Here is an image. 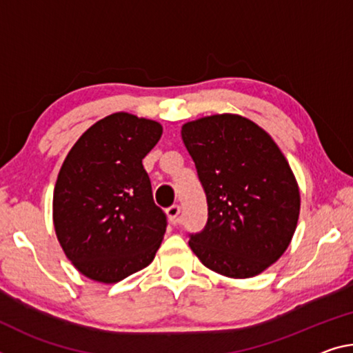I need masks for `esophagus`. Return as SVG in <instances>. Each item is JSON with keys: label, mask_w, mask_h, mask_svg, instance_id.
I'll return each instance as SVG.
<instances>
[{"label": "esophagus", "mask_w": 353, "mask_h": 353, "mask_svg": "<svg viewBox=\"0 0 353 353\" xmlns=\"http://www.w3.org/2000/svg\"><path fill=\"white\" fill-rule=\"evenodd\" d=\"M179 214H181V205H177V204L168 207L166 209V215H168V218H170V221L172 223V225H177L179 223Z\"/></svg>", "instance_id": "34e87169"}]
</instances>
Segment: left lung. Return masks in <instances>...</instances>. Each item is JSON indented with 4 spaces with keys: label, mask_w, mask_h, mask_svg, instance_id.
Returning <instances> with one entry per match:
<instances>
[{
    "label": "left lung",
    "mask_w": 353,
    "mask_h": 353,
    "mask_svg": "<svg viewBox=\"0 0 353 353\" xmlns=\"http://www.w3.org/2000/svg\"><path fill=\"white\" fill-rule=\"evenodd\" d=\"M181 135L196 166L209 218L190 248L212 272L251 278L276 262L297 229L300 190L281 149L240 114L185 122Z\"/></svg>",
    "instance_id": "8db88e82"
}]
</instances>
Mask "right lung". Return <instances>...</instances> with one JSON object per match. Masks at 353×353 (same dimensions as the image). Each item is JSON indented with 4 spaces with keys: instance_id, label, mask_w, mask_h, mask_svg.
Listing matches in <instances>:
<instances>
[{
    "instance_id": "right-lung-1",
    "label": "right lung",
    "mask_w": 353,
    "mask_h": 353,
    "mask_svg": "<svg viewBox=\"0 0 353 353\" xmlns=\"http://www.w3.org/2000/svg\"><path fill=\"white\" fill-rule=\"evenodd\" d=\"M160 122L119 111L91 125L67 154L53 192L56 237L74 267L113 284L154 261L166 216L152 198L143 159Z\"/></svg>"
}]
</instances>
